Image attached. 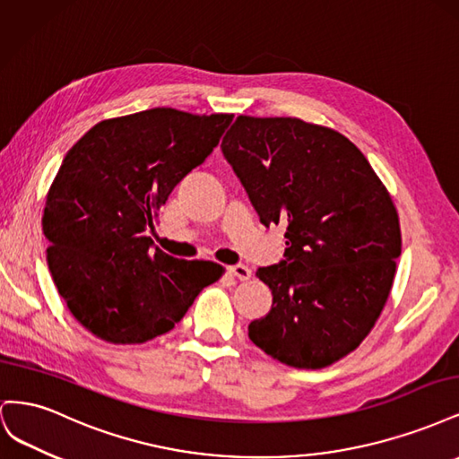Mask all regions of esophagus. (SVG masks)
<instances>
[{
	"instance_id": "esophagus-1",
	"label": "esophagus",
	"mask_w": 459,
	"mask_h": 459,
	"mask_svg": "<svg viewBox=\"0 0 459 459\" xmlns=\"http://www.w3.org/2000/svg\"><path fill=\"white\" fill-rule=\"evenodd\" d=\"M228 272H230L233 277H238V280H241V281L251 280V270H248V268L245 266V264H238V266H230Z\"/></svg>"
}]
</instances>
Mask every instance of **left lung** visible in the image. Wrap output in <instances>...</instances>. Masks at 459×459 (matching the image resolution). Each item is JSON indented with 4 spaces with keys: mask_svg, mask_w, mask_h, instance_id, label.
I'll use <instances>...</instances> for the list:
<instances>
[{
    "mask_svg": "<svg viewBox=\"0 0 459 459\" xmlns=\"http://www.w3.org/2000/svg\"><path fill=\"white\" fill-rule=\"evenodd\" d=\"M221 151L262 224H285V260L256 272L272 310L248 339L290 368L335 364L391 295L402 253L391 193L349 137L300 118L241 115Z\"/></svg>",
    "mask_w": 459,
    "mask_h": 459,
    "instance_id": "left-lung-1",
    "label": "left lung"
}]
</instances>
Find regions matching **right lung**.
<instances>
[{"instance_id": "obj_1", "label": "right lung", "mask_w": 459, "mask_h": 459, "mask_svg": "<svg viewBox=\"0 0 459 459\" xmlns=\"http://www.w3.org/2000/svg\"><path fill=\"white\" fill-rule=\"evenodd\" d=\"M231 120L157 107L97 122L66 152L41 230L53 283L93 337L142 344L164 335L224 273L216 262L152 248L145 231Z\"/></svg>"}]
</instances>
